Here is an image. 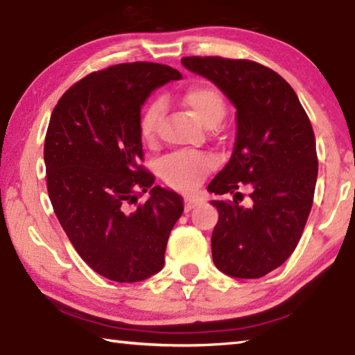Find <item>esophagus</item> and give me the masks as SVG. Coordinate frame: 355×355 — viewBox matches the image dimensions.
Masks as SVG:
<instances>
[{
    "instance_id": "obj_1",
    "label": "esophagus",
    "mask_w": 355,
    "mask_h": 355,
    "mask_svg": "<svg viewBox=\"0 0 355 355\" xmlns=\"http://www.w3.org/2000/svg\"><path fill=\"white\" fill-rule=\"evenodd\" d=\"M201 203V200L200 198H196V197H192V198H184V211L186 212H189V211H192L193 207L196 206H198Z\"/></svg>"
}]
</instances>
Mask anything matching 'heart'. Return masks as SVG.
I'll return each mask as SVG.
<instances>
[{
    "label": "heart",
    "mask_w": 355,
    "mask_h": 355,
    "mask_svg": "<svg viewBox=\"0 0 355 355\" xmlns=\"http://www.w3.org/2000/svg\"><path fill=\"white\" fill-rule=\"evenodd\" d=\"M183 103L206 126H212V124L218 123L226 110L223 95L217 87L211 85L191 86L183 94ZM162 112L163 103L159 100L152 101L143 110L140 121H138L143 140H154ZM214 168L215 158L209 152L178 150L162 159V163H159V177L173 189L189 192L196 189L207 173L214 171Z\"/></svg>",
    "instance_id": "heart-1"
}]
</instances>
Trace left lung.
I'll list each match as a JSON object with an SVG mask.
<instances>
[{"label": "left lung", "instance_id": "obj_1", "mask_svg": "<svg viewBox=\"0 0 355 355\" xmlns=\"http://www.w3.org/2000/svg\"><path fill=\"white\" fill-rule=\"evenodd\" d=\"M182 62L237 107L232 157L207 186L217 196H234L212 201L218 209L214 263L226 275L260 279L289 259L306 225L318 172L314 130L294 89L272 69L221 57Z\"/></svg>", "mask_w": 355, "mask_h": 355}]
</instances>
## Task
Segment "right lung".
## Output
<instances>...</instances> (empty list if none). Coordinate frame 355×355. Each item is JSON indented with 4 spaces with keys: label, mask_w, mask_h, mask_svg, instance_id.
Here are the masks:
<instances>
[{
    "label": "right lung",
    "mask_w": 355,
    "mask_h": 355,
    "mask_svg": "<svg viewBox=\"0 0 355 355\" xmlns=\"http://www.w3.org/2000/svg\"><path fill=\"white\" fill-rule=\"evenodd\" d=\"M182 73L158 62H123L89 73L55 106L44 140L47 192L75 251L118 283L149 279L164 266L183 198L140 164L138 128L152 90ZM144 191L150 198L138 204Z\"/></svg>",
    "instance_id": "add662e5"
}]
</instances>
